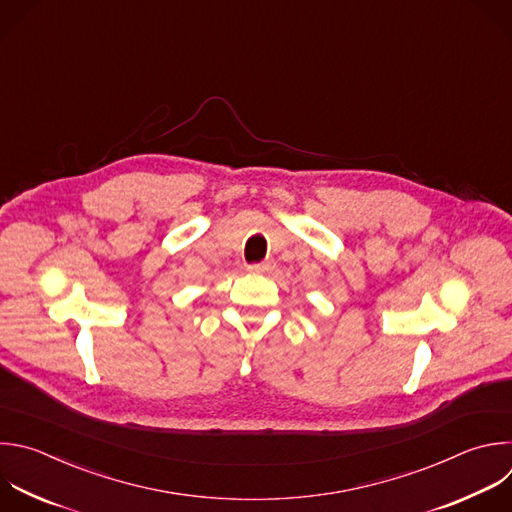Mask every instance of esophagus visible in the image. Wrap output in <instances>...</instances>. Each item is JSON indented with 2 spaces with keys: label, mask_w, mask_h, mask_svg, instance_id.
Instances as JSON below:
<instances>
[{
  "label": "esophagus",
  "mask_w": 512,
  "mask_h": 512,
  "mask_svg": "<svg viewBox=\"0 0 512 512\" xmlns=\"http://www.w3.org/2000/svg\"><path fill=\"white\" fill-rule=\"evenodd\" d=\"M271 269H273V261H261V263L249 265V271H253V273H267Z\"/></svg>",
  "instance_id": "esophagus-1"
}]
</instances>
